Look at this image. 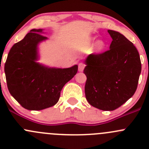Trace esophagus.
Masks as SVG:
<instances>
[{"mask_svg": "<svg viewBox=\"0 0 149 149\" xmlns=\"http://www.w3.org/2000/svg\"><path fill=\"white\" fill-rule=\"evenodd\" d=\"M84 68H85V65H84V63H79V71H83Z\"/></svg>", "mask_w": 149, "mask_h": 149, "instance_id": "1", "label": "esophagus"}]
</instances>
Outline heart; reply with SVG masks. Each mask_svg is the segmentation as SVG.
Returning <instances> with one entry per match:
<instances>
[{"instance_id": "b5f03b06", "label": "heart", "mask_w": 149, "mask_h": 149, "mask_svg": "<svg viewBox=\"0 0 149 149\" xmlns=\"http://www.w3.org/2000/svg\"><path fill=\"white\" fill-rule=\"evenodd\" d=\"M104 46H105V44L102 40H99V41L97 42V44H96V49H97V51H101L104 49Z\"/></svg>"}]
</instances>
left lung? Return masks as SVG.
<instances>
[{"instance_id":"obj_1","label":"left lung","mask_w":149,"mask_h":149,"mask_svg":"<svg viewBox=\"0 0 149 149\" xmlns=\"http://www.w3.org/2000/svg\"><path fill=\"white\" fill-rule=\"evenodd\" d=\"M109 49L91 54L85 61V95L88 102L104 111L115 110L133 97L137 88L141 63L136 47L118 31L108 30Z\"/></svg>"}]
</instances>
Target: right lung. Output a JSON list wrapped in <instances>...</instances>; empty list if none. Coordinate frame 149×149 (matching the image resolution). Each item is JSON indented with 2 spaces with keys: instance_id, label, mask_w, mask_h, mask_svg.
Wrapping results in <instances>:
<instances>
[{
  "instance_id": "obj_1",
  "label": "right lung",
  "mask_w": 149,
  "mask_h": 149,
  "mask_svg": "<svg viewBox=\"0 0 149 149\" xmlns=\"http://www.w3.org/2000/svg\"><path fill=\"white\" fill-rule=\"evenodd\" d=\"M42 29H31L24 38L10 48L4 70L7 86L12 97L29 110H41L54 106L61 91L78 71V65L53 68L40 65L37 45L47 37Z\"/></svg>"
}]
</instances>
